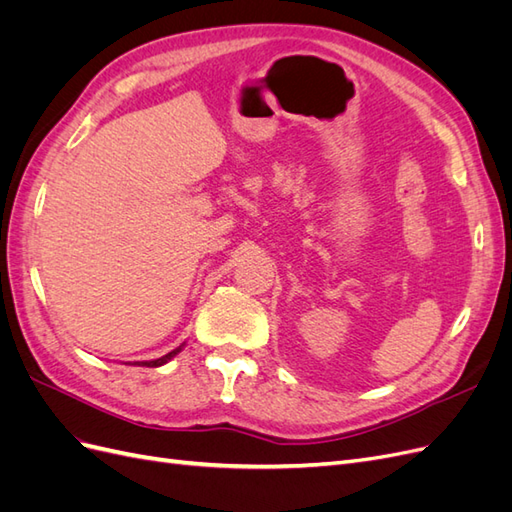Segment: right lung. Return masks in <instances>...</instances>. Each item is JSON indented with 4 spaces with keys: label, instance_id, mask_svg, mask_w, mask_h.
I'll return each mask as SVG.
<instances>
[{
    "label": "right lung",
    "instance_id": "right-lung-1",
    "mask_svg": "<svg viewBox=\"0 0 512 512\" xmlns=\"http://www.w3.org/2000/svg\"><path fill=\"white\" fill-rule=\"evenodd\" d=\"M181 348H183V344H181L179 348H175V350H170L168 354L160 356V359H156V361H143L141 365H147V367H160V365H164V363H168L170 359H173V356H175L177 352H181Z\"/></svg>",
    "mask_w": 512,
    "mask_h": 512
}]
</instances>
